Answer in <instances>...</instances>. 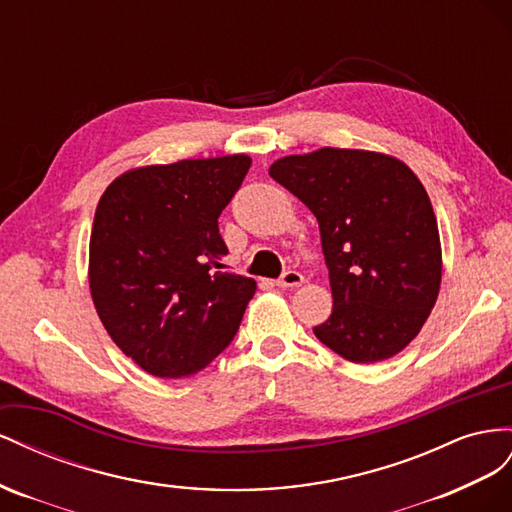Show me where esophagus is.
Instances as JSON below:
<instances>
[{"label": "esophagus", "instance_id": "34e87169", "mask_svg": "<svg viewBox=\"0 0 512 512\" xmlns=\"http://www.w3.org/2000/svg\"><path fill=\"white\" fill-rule=\"evenodd\" d=\"M304 283V276L298 270H285L279 279H276V285L279 287H298Z\"/></svg>", "mask_w": 512, "mask_h": 512}]
</instances>
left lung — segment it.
<instances>
[{"label": "left lung", "instance_id": "1", "mask_svg": "<svg viewBox=\"0 0 512 512\" xmlns=\"http://www.w3.org/2000/svg\"><path fill=\"white\" fill-rule=\"evenodd\" d=\"M270 175L319 223L334 306L315 337L360 364L399 354L427 321L442 281L425 186L397 158L339 148L285 156Z\"/></svg>", "mask_w": 512, "mask_h": 512}]
</instances>
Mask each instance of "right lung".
Segmentation results:
<instances>
[{
    "mask_svg": "<svg viewBox=\"0 0 512 512\" xmlns=\"http://www.w3.org/2000/svg\"><path fill=\"white\" fill-rule=\"evenodd\" d=\"M244 154L120 175L100 197L90 289L102 326L156 377H188L233 341L255 281L223 270L218 216L238 193Z\"/></svg>",
    "mask_w": 512,
    "mask_h": 512,
    "instance_id": "add662e5",
    "label": "right lung"
}]
</instances>
